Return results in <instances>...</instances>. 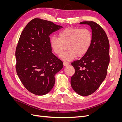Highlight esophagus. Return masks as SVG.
Returning <instances> with one entry per match:
<instances>
[{
  "label": "esophagus",
  "mask_w": 122,
  "mask_h": 122,
  "mask_svg": "<svg viewBox=\"0 0 122 122\" xmlns=\"http://www.w3.org/2000/svg\"><path fill=\"white\" fill-rule=\"evenodd\" d=\"M63 64H64V66H67V65H68L69 64V63L68 62H67V61H64V62H63Z\"/></svg>",
  "instance_id": "obj_1"
}]
</instances>
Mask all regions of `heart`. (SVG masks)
<instances>
[{
  "instance_id": "b5f03b06",
  "label": "heart",
  "mask_w": 122,
  "mask_h": 122,
  "mask_svg": "<svg viewBox=\"0 0 122 122\" xmlns=\"http://www.w3.org/2000/svg\"><path fill=\"white\" fill-rule=\"evenodd\" d=\"M59 38L53 36L50 45L55 54L60 55L67 46L68 50L61 55V58L71 61L76 56L82 57L89 50L93 41V35L87 28L68 27L58 34Z\"/></svg>"
}]
</instances>
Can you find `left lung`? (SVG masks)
Returning <instances> with one entry per match:
<instances>
[{
	"instance_id": "8db88e82",
	"label": "left lung",
	"mask_w": 122,
	"mask_h": 122,
	"mask_svg": "<svg viewBox=\"0 0 122 122\" xmlns=\"http://www.w3.org/2000/svg\"><path fill=\"white\" fill-rule=\"evenodd\" d=\"M80 24L90 26L93 41L86 54L71 63L75 73L71 84L77 94L86 96L94 93L106 78L110 61L109 43L104 29L97 23L83 21Z\"/></svg>"
}]
</instances>
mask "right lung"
Masks as SVG:
<instances>
[{
	"mask_svg": "<svg viewBox=\"0 0 122 122\" xmlns=\"http://www.w3.org/2000/svg\"><path fill=\"white\" fill-rule=\"evenodd\" d=\"M62 27L52 22L35 18L22 32L16 47V69L26 89L36 95L47 94L55 83L54 75L63 62L51 51L49 36Z\"/></svg>",
	"mask_w": 122,
	"mask_h": 122,
	"instance_id": "obj_1",
	"label": "right lung"
}]
</instances>
